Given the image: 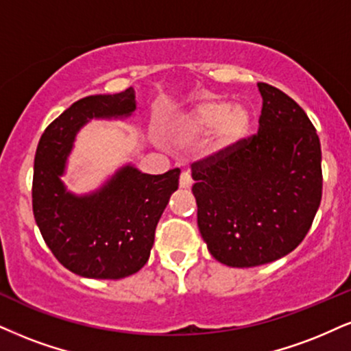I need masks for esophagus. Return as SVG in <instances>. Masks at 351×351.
<instances>
[{
	"instance_id": "34e87169",
	"label": "esophagus",
	"mask_w": 351,
	"mask_h": 351,
	"mask_svg": "<svg viewBox=\"0 0 351 351\" xmlns=\"http://www.w3.org/2000/svg\"><path fill=\"white\" fill-rule=\"evenodd\" d=\"M179 184H180V189H190L192 187V177L187 171H184L182 174H180V179H179Z\"/></svg>"
}]
</instances>
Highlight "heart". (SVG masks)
<instances>
[{"label": "heart", "mask_w": 351, "mask_h": 351, "mask_svg": "<svg viewBox=\"0 0 351 351\" xmlns=\"http://www.w3.org/2000/svg\"><path fill=\"white\" fill-rule=\"evenodd\" d=\"M252 117L244 106L226 101H203L180 112L172 120V133L177 138H193L211 133L215 153L236 148L249 133Z\"/></svg>", "instance_id": "heart-1"}]
</instances>
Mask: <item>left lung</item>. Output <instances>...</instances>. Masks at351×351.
Here are the masks:
<instances>
[{"mask_svg": "<svg viewBox=\"0 0 351 351\" xmlns=\"http://www.w3.org/2000/svg\"><path fill=\"white\" fill-rule=\"evenodd\" d=\"M258 132L228 153L193 164L197 223L228 267L270 263L295 250L322 197L321 141L291 97L258 83Z\"/></svg>", "mask_w": 351, "mask_h": 351, "instance_id": "left-lung-1", "label": "left lung"}]
</instances>
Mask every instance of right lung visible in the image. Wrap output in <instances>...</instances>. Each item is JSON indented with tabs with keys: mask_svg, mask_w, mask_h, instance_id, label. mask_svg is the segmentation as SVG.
Returning a JSON list of instances; mask_svg holds the SVG:
<instances>
[{
	"mask_svg": "<svg viewBox=\"0 0 351 351\" xmlns=\"http://www.w3.org/2000/svg\"><path fill=\"white\" fill-rule=\"evenodd\" d=\"M136 110L135 89L96 94L73 104L38 141L34 161L32 208L43 241L73 274L120 280L148 262L154 231L179 187V169L151 176L125 162L86 193L63 182L77 133L90 120H128Z\"/></svg>",
	"mask_w": 351,
	"mask_h": 351,
	"instance_id": "obj_1",
	"label": "right lung"
}]
</instances>
